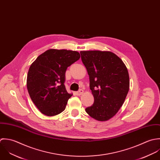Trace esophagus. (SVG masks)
I'll return each instance as SVG.
<instances>
[{
    "mask_svg": "<svg viewBox=\"0 0 160 160\" xmlns=\"http://www.w3.org/2000/svg\"><path fill=\"white\" fill-rule=\"evenodd\" d=\"M75 93H76V95H77V96H80V95H82L83 93V90H82V89H80V90H79L78 92H77Z\"/></svg>",
    "mask_w": 160,
    "mask_h": 160,
    "instance_id": "1",
    "label": "esophagus"
}]
</instances>
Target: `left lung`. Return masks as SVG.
I'll use <instances>...</instances> for the list:
<instances>
[{"label": "left lung", "mask_w": 160, "mask_h": 160, "mask_svg": "<svg viewBox=\"0 0 160 160\" xmlns=\"http://www.w3.org/2000/svg\"><path fill=\"white\" fill-rule=\"evenodd\" d=\"M80 54L94 96V103L85 111L96 120L108 121L118 112L128 95V68L118 56L110 51H81Z\"/></svg>", "instance_id": "8db88e82"}]
</instances>
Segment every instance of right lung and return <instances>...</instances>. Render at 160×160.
Instances as JSON below:
<instances>
[{"label": "right lung", "instance_id": "obj_1", "mask_svg": "<svg viewBox=\"0 0 160 160\" xmlns=\"http://www.w3.org/2000/svg\"><path fill=\"white\" fill-rule=\"evenodd\" d=\"M79 52L65 49H49L31 65L27 86L36 108L48 116L64 111L72 94L67 93L64 83L68 67L78 61Z\"/></svg>", "mask_w": 160, "mask_h": 160}]
</instances>
